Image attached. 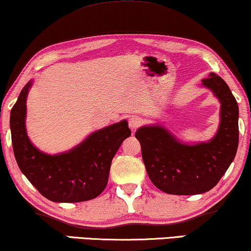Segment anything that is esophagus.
Masks as SVG:
<instances>
[{
    "instance_id": "obj_1",
    "label": "esophagus",
    "mask_w": 251,
    "mask_h": 251,
    "mask_svg": "<svg viewBox=\"0 0 251 251\" xmlns=\"http://www.w3.org/2000/svg\"><path fill=\"white\" fill-rule=\"evenodd\" d=\"M142 125H143L142 119L137 118V116H131V118L129 119V126H130V129H131V130L138 129Z\"/></svg>"
}]
</instances>
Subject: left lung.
<instances>
[{
  "label": "left lung",
  "instance_id": "8db88e82",
  "mask_svg": "<svg viewBox=\"0 0 251 251\" xmlns=\"http://www.w3.org/2000/svg\"><path fill=\"white\" fill-rule=\"evenodd\" d=\"M221 101V125L209 143L184 145L160 126H142L136 138L150 179L164 193L194 195L210 191L234 160L239 145V107L228 85L217 74L202 80Z\"/></svg>",
  "mask_w": 251,
  "mask_h": 251
}]
</instances>
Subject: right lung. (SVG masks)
Segmentation results:
<instances>
[{"mask_svg":"<svg viewBox=\"0 0 251 251\" xmlns=\"http://www.w3.org/2000/svg\"><path fill=\"white\" fill-rule=\"evenodd\" d=\"M30 84L24 87L10 114L13 153L19 169L50 201L82 202L97 198L107 185L113 157L131 135L128 122L96 131L70 152L48 155L33 146L26 133V97Z\"/></svg>","mask_w":251,"mask_h":251,"instance_id":"add662e5","label":"right lung"}]
</instances>
